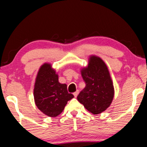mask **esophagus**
Returning a JSON list of instances; mask_svg holds the SVG:
<instances>
[{
  "label": "esophagus",
  "mask_w": 147,
  "mask_h": 147,
  "mask_svg": "<svg viewBox=\"0 0 147 147\" xmlns=\"http://www.w3.org/2000/svg\"><path fill=\"white\" fill-rule=\"evenodd\" d=\"M78 93H79L78 90H76V91L75 93H74V97H76L77 96H78Z\"/></svg>",
  "instance_id": "34e87169"
}]
</instances>
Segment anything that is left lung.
I'll use <instances>...</instances> for the list:
<instances>
[{"label": "left lung", "mask_w": 147, "mask_h": 147, "mask_svg": "<svg viewBox=\"0 0 147 147\" xmlns=\"http://www.w3.org/2000/svg\"><path fill=\"white\" fill-rule=\"evenodd\" d=\"M86 86L77 97L88 111L99 115L109 108L115 95L113 82L108 67L100 57L90 55L88 65L81 68Z\"/></svg>", "instance_id": "obj_1"}]
</instances>
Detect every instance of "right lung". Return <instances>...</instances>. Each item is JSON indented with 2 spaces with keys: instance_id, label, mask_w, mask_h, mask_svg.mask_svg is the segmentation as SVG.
I'll use <instances>...</instances> for the list:
<instances>
[{
  "instance_id": "add662e5",
  "label": "right lung",
  "mask_w": 147,
  "mask_h": 147,
  "mask_svg": "<svg viewBox=\"0 0 147 147\" xmlns=\"http://www.w3.org/2000/svg\"><path fill=\"white\" fill-rule=\"evenodd\" d=\"M38 109L50 117H56L64 110L74 95L69 93L66 84L59 82V75L51 63H45L39 69L33 90Z\"/></svg>"
}]
</instances>
